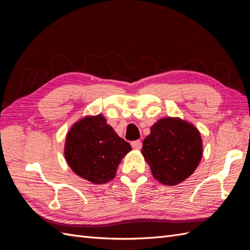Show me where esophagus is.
<instances>
[{
	"label": "esophagus",
	"mask_w": 250,
	"mask_h": 250,
	"mask_svg": "<svg viewBox=\"0 0 250 250\" xmlns=\"http://www.w3.org/2000/svg\"><path fill=\"white\" fill-rule=\"evenodd\" d=\"M131 147L134 150H140L142 148V142L141 141H133V142H131Z\"/></svg>",
	"instance_id": "1"
}]
</instances>
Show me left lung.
<instances>
[{"mask_svg": "<svg viewBox=\"0 0 250 250\" xmlns=\"http://www.w3.org/2000/svg\"><path fill=\"white\" fill-rule=\"evenodd\" d=\"M141 153L153 177L165 186H176L191 176L203 154L199 130L178 117L163 118L151 126Z\"/></svg>", "mask_w": 250, "mask_h": 250, "instance_id": "obj_1", "label": "left lung"}]
</instances>
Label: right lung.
Masks as SVG:
<instances>
[{
	"label": "right lung",
	"instance_id": "right-lung-1",
	"mask_svg": "<svg viewBox=\"0 0 250 250\" xmlns=\"http://www.w3.org/2000/svg\"><path fill=\"white\" fill-rule=\"evenodd\" d=\"M130 151V144L120 138L99 113L83 117L72 125L63 154L75 174L102 185L115 178L121 161Z\"/></svg>",
	"mask_w": 250,
	"mask_h": 250
}]
</instances>
